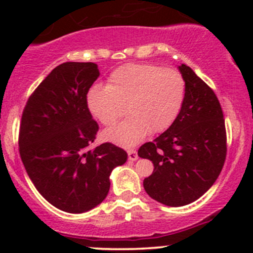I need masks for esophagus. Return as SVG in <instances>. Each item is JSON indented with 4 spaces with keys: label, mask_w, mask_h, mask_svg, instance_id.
I'll return each mask as SVG.
<instances>
[{
    "label": "esophagus",
    "mask_w": 253,
    "mask_h": 253,
    "mask_svg": "<svg viewBox=\"0 0 253 253\" xmlns=\"http://www.w3.org/2000/svg\"><path fill=\"white\" fill-rule=\"evenodd\" d=\"M127 154H128V160L134 162V160L138 159V154H137V152L134 149H129L128 152H127Z\"/></svg>",
    "instance_id": "34e87169"
}]
</instances>
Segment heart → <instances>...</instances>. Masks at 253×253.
Returning a JSON list of instances; mask_svg holds the SVG:
<instances>
[{
  "instance_id": "heart-1",
  "label": "heart",
  "mask_w": 253,
  "mask_h": 253,
  "mask_svg": "<svg viewBox=\"0 0 253 253\" xmlns=\"http://www.w3.org/2000/svg\"><path fill=\"white\" fill-rule=\"evenodd\" d=\"M186 82L178 71L149 63H128L110 73L106 86L94 85L86 94L90 114L106 127L125 121L104 133L108 141L131 147L148 133H162L182 110Z\"/></svg>"
}]
</instances>
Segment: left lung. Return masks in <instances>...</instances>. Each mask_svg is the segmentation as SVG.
I'll return each mask as SVG.
<instances>
[{
    "label": "left lung",
    "mask_w": 253,
    "mask_h": 253,
    "mask_svg": "<svg viewBox=\"0 0 253 253\" xmlns=\"http://www.w3.org/2000/svg\"><path fill=\"white\" fill-rule=\"evenodd\" d=\"M178 68L186 82L182 110L164 133L138 149L139 157L154 165L143 181L145 192L170 207L190 205L205 195L228 152L225 120L215 93L188 66Z\"/></svg>",
    "instance_id": "left-lung-1"
}]
</instances>
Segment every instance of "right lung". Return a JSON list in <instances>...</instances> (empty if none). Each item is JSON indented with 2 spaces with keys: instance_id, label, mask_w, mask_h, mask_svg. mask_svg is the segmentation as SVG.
Instances as JSON below:
<instances>
[{
  "instance_id": "obj_1",
  "label": "right lung",
  "mask_w": 253,
  "mask_h": 253,
  "mask_svg": "<svg viewBox=\"0 0 253 253\" xmlns=\"http://www.w3.org/2000/svg\"><path fill=\"white\" fill-rule=\"evenodd\" d=\"M100 73L96 63L65 62L51 71L28 99L19 126V154L40 195L67 213H84L109 193L112 169L127 160L122 148L90 149L99 125L86 94Z\"/></svg>"
}]
</instances>
